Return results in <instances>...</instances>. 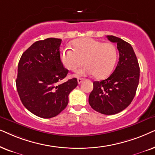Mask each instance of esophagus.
I'll return each mask as SVG.
<instances>
[{"label": "esophagus", "mask_w": 155, "mask_h": 155, "mask_svg": "<svg viewBox=\"0 0 155 155\" xmlns=\"http://www.w3.org/2000/svg\"><path fill=\"white\" fill-rule=\"evenodd\" d=\"M83 81H84V79H81V78H78V79H77V81H78V84H81Z\"/></svg>", "instance_id": "obj_1"}]
</instances>
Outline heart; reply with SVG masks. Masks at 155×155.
I'll return each instance as SVG.
<instances>
[{
	"label": "heart",
	"instance_id": "heart-1",
	"mask_svg": "<svg viewBox=\"0 0 155 155\" xmlns=\"http://www.w3.org/2000/svg\"><path fill=\"white\" fill-rule=\"evenodd\" d=\"M72 48L61 49L60 59L69 71H75L83 64L86 65L76 76L94 74L96 79H104L113 71L117 57L114 45L91 38H81L72 42Z\"/></svg>",
	"mask_w": 155,
	"mask_h": 155
}]
</instances>
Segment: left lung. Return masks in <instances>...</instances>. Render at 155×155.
<instances>
[{
  "label": "left lung",
  "mask_w": 155,
  "mask_h": 155,
  "mask_svg": "<svg viewBox=\"0 0 155 155\" xmlns=\"http://www.w3.org/2000/svg\"><path fill=\"white\" fill-rule=\"evenodd\" d=\"M107 38L117 44L119 61L108 79L94 82L88 103L97 112L114 115L126 108L133 100L139 84L140 67L128 42L113 35H108Z\"/></svg>",
  "instance_id": "left-lung-1"
}]
</instances>
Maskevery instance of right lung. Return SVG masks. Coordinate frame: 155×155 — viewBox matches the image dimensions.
I'll list each match as a JSON object with an SVG mask.
<instances>
[{"mask_svg":"<svg viewBox=\"0 0 155 155\" xmlns=\"http://www.w3.org/2000/svg\"><path fill=\"white\" fill-rule=\"evenodd\" d=\"M61 39L37 41L22 54L18 63L16 87L23 106L42 118L59 114L69 102V94L78 85L76 78L59 81L69 71L60 59Z\"/></svg>","mask_w":155,"mask_h":155,"instance_id":"right-lung-1","label":"right lung"}]
</instances>
